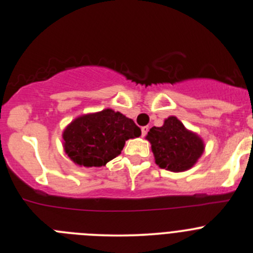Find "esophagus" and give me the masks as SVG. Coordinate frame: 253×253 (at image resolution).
I'll return each mask as SVG.
<instances>
[{"label": "esophagus", "instance_id": "obj_1", "mask_svg": "<svg viewBox=\"0 0 253 253\" xmlns=\"http://www.w3.org/2000/svg\"><path fill=\"white\" fill-rule=\"evenodd\" d=\"M148 131V126H142L141 127V132H142V136H146Z\"/></svg>", "mask_w": 253, "mask_h": 253}]
</instances>
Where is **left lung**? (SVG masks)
<instances>
[{
	"label": "left lung",
	"instance_id": "8db88e82",
	"mask_svg": "<svg viewBox=\"0 0 253 253\" xmlns=\"http://www.w3.org/2000/svg\"><path fill=\"white\" fill-rule=\"evenodd\" d=\"M146 138L157 165L173 172L191 169L204 152L202 138L187 130L176 117L165 119L163 126L151 127Z\"/></svg>",
	"mask_w": 253,
	"mask_h": 253
}]
</instances>
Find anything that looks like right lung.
I'll list each match as a JSON object with an SVG mask.
<instances>
[{"label":"right lung","mask_w":253,"mask_h":253,"mask_svg":"<svg viewBox=\"0 0 253 253\" xmlns=\"http://www.w3.org/2000/svg\"><path fill=\"white\" fill-rule=\"evenodd\" d=\"M141 129L134 121L113 110L78 117L65 129L64 148L81 167H102L119 156L126 141L138 137Z\"/></svg>","instance_id":"add662e5"}]
</instances>
